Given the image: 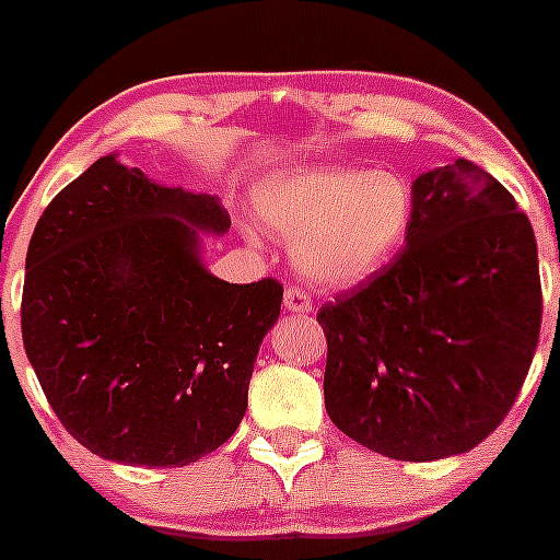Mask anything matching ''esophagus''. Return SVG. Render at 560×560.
<instances>
[{
    "label": "esophagus",
    "instance_id": "1",
    "mask_svg": "<svg viewBox=\"0 0 560 560\" xmlns=\"http://www.w3.org/2000/svg\"><path fill=\"white\" fill-rule=\"evenodd\" d=\"M288 312H296V315H310L312 312V299L306 296L302 288H285V296H282Z\"/></svg>",
    "mask_w": 560,
    "mask_h": 560
}]
</instances>
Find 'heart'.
<instances>
[{"label": "heart", "mask_w": 560, "mask_h": 560, "mask_svg": "<svg viewBox=\"0 0 560 560\" xmlns=\"http://www.w3.org/2000/svg\"><path fill=\"white\" fill-rule=\"evenodd\" d=\"M256 215L293 240V264L306 280L352 288L376 278L402 248L413 191L395 171L293 167L258 186Z\"/></svg>", "instance_id": "heart-1"}]
</instances>
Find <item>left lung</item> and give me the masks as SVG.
Returning a JSON list of instances; mask_svg holds the SVG:
<instances>
[{"label":"left lung","instance_id":"8db88e82","mask_svg":"<svg viewBox=\"0 0 560 560\" xmlns=\"http://www.w3.org/2000/svg\"><path fill=\"white\" fill-rule=\"evenodd\" d=\"M400 254L317 312L330 422L402 462L465 454L508 417L542 323L537 240L472 165L422 173Z\"/></svg>","mask_w":560,"mask_h":560}]
</instances>
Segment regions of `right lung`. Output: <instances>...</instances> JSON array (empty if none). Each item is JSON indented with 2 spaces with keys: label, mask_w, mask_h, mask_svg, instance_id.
Listing matches in <instances>:
<instances>
[{
  "label": "right lung",
  "mask_w": 560,
  "mask_h": 560,
  "mask_svg": "<svg viewBox=\"0 0 560 560\" xmlns=\"http://www.w3.org/2000/svg\"><path fill=\"white\" fill-rule=\"evenodd\" d=\"M230 224L219 197L162 186L117 154L95 160L39 215L23 347L56 417L101 459L189 465L243 422L282 285L208 272L200 234Z\"/></svg>",
  "instance_id": "1"
}]
</instances>
